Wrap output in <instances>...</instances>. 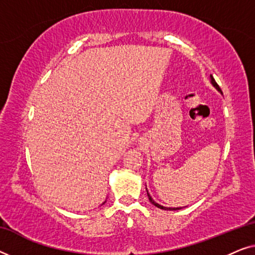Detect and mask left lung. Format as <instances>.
<instances>
[{
    "mask_svg": "<svg viewBox=\"0 0 255 255\" xmlns=\"http://www.w3.org/2000/svg\"><path fill=\"white\" fill-rule=\"evenodd\" d=\"M210 82H211V85L215 87L216 89L218 90L219 93H222V90H221V88H219V86L217 85V83H216V81H215V79L212 78V75H210ZM146 193H147V196H148V200H149V202H151V203L154 205V207H156V208H159V209H162V210H180L181 208H167V207H163V205H161V204H159V203H156V202L153 200L152 198V196L151 195L148 194V190H147V188H146Z\"/></svg>",
    "mask_w": 255,
    "mask_h": 255,
    "instance_id": "obj_1",
    "label": "left lung"
}]
</instances>
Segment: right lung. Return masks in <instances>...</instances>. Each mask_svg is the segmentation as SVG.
Wrapping results in <instances>:
<instances>
[{
    "label": "right lung",
    "instance_id": "1",
    "mask_svg": "<svg viewBox=\"0 0 255 255\" xmlns=\"http://www.w3.org/2000/svg\"><path fill=\"white\" fill-rule=\"evenodd\" d=\"M104 203H106V201H104V202H103V203H102V204H101V205H103Z\"/></svg>",
    "mask_w": 255,
    "mask_h": 255
}]
</instances>
